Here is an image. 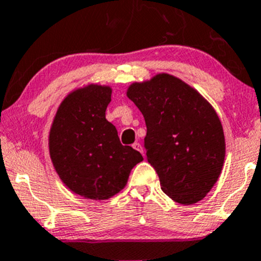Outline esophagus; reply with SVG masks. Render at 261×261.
I'll use <instances>...</instances> for the list:
<instances>
[{"label": "esophagus", "mask_w": 261, "mask_h": 261, "mask_svg": "<svg viewBox=\"0 0 261 261\" xmlns=\"http://www.w3.org/2000/svg\"><path fill=\"white\" fill-rule=\"evenodd\" d=\"M133 147L135 150H138L139 152H141V154H143L144 152V149H143V146H141V144L140 143H138V141H136V143H134L133 144Z\"/></svg>", "instance_id": "obj_1"}]
</instances>
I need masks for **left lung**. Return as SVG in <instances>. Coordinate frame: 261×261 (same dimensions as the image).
<instances>
[{
  "label": "left lung",
  "instance_id": "8db88e82",
  "mask_svg": "<svg viewBox=\"0 0 261 261\" xmlns=\"http://www.w3.org/2000/svg\"><path fill=\"white\" fill-rule=\"evenodd\" d=\"M127 97L145 118L144 147L173 201H201L222 170L225 136L211 105L192 87L169 74L134 83Z\"/></svg>",
  "mask_w": 261,
  "mask_h": 261
}]
</instances>
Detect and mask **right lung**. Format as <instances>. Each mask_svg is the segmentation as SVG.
Returning <instances> with one entry per match:
<instances>
[{"label": "right lung", "mask_w": 261, "mask_h": 261, "mask_svg": "<svg viewBox=\"0 0 261 261\" xmlns=\"http://www.w3.org/2000/svg\"><path fill=\"white\" fill-rule=\"evenodd\" d=\"M110 87L89 84L65 97L49 134V151L63 183L89 199H107L126 186L131 169L144 159L123 146L106 120Z\"/></svg>", "instance_id": "right-lung-1"}]
</instances>
